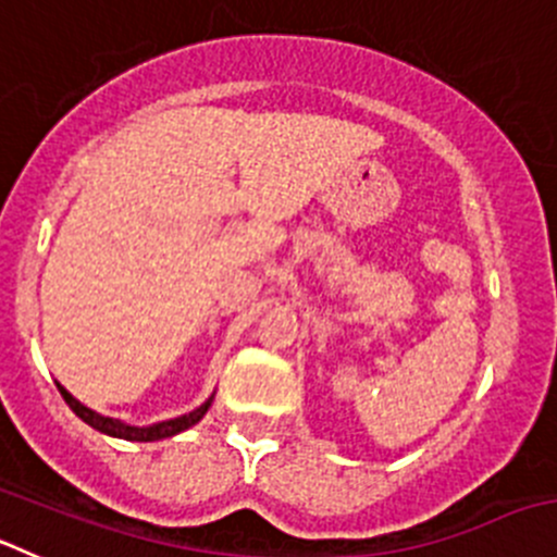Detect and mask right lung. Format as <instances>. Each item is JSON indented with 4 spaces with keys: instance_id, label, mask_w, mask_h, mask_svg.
Returning <instances> with one entry per match:
<instances>
[{
    "instance_id": "1",
    "label": "right lung",
    "mask_w": 557,
    "mask_h": 557,
    "mask_svg": "<svg viewBox=\"0 0 557 557\" xmlns=\"http://www.w3.org/2000/svg\"><path fill=\"white\" fill-rule=\"evenodd\" d=\"M57 388H60L62 399L67 401V407H71V410L76 412L84 423H89L92 429H98L100 434H109V437H120V441H131V443H156V441H163V437H174V434L185 432V429H190L194 423L202 421L205 412L210 410V405H213V399H215V394H210L205 405H199L196 410L185 412V416L150 423V426H134V423H125V421H120V418H109V416H100V412L89 410V407H84L82 401H78L71 391L62 388V385H57Z\"/></svg>"
}]
</instances>
